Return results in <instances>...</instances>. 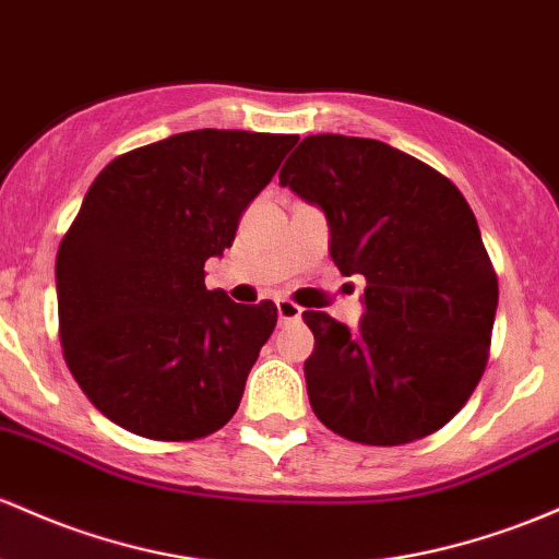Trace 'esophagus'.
Here are the masks:
<instances>
[{"label":"esophagus","instance_id":"esophagus-1","mask_svg":"<svg viewBox=\"0 0 559 559\" xmlns=\"http://www.w3.org/2000/svg\"><path fill=\"white\" fill-rule=\"evenodd\" d=\"M275 308H278V323H284V326L286 323H297L302 318V308L297 302H292V299H278Z\"/></svg>","mask_w":559,"mask_h":559}]
</instances>
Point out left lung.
I'll use <instances>...</instances> for the list:
<instances>
[{"label": "left lung", "mask_w": 559, "mask_h": 559, "mask_svg": "<svg viewBox=\"0 0 559 559\" xmlns=\"http://www.w3.org/2000/svg\"><path fill=\"white\" fill-rule=\"evenodd\" d=\"M329 219L342 275H364L349 331L305 310L318 419L364 445H403L449 425L488 364L499 281L467 199L419 158L369 138L310 134L281 169Z\"/></svg>", "instance_id": "left-lung-1"}]
</instances>
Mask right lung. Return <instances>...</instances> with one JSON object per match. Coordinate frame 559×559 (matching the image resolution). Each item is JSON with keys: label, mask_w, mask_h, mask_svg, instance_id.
I'll list each match as a JSON object with an SVG mask.
<instances>
[{"label": "right lung", "mask_w": 559, "mask_h": 559, "mask_svg": "<svg viewBox=\"0 0 559 559\" xmlns=\"http://www.w3.org/2000/svg\"><path fill=\"white\" fill-rule=\"evenodd\" d=\"M297 134L195 130L95 177L55 262L63 358L92 406L151 440L228 425L278 310L204 284V262L273 180Z\"/></svg>", "instance_id": "right-lung-1"}]
</instances>
